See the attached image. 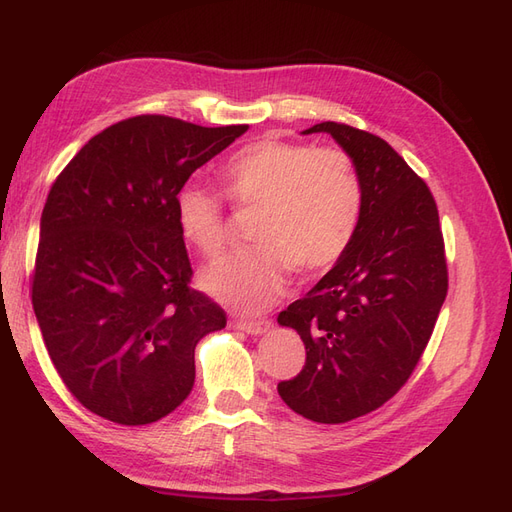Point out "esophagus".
<instances>
[{"label":"esophagus","instance_id":"1","mask_svg":"<svg viewBox=\"0 0 512 512\" xmlns=\"http://www.w3.org/2000/svg\"><path fill=\"white\" fill-rule=\"evenodd\" d=\"M232 324H235V329H241L250 335H260L271 327L269 320H235Z\"/></svg>","mask_w":512,"mask_h":512}]
</instances>
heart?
Returning a JSON list of instances; mask_svg holds the SVG:
<instances>
[{"mask_svg":"<svg viewBox=\"0 0 512 512\" xmlns=\"http://www.w3.org/2000/svg\"><path fill=\"white\" fill-rule=\"evenodd\" d=\"M220 177L232 205L258 207L256 245L203 275L211 297L235 312H265L284 294L292 269L314 275L335 267L359 232L365 190L346 149L265 136L232 151ZM226 198L200 181L185 183L175 198L183 237L207 260L228 245Z\"/></svg>","mask_w":512,"mask_h":512,"instance_id":"heart-1","label":"heart"}]
</instances>
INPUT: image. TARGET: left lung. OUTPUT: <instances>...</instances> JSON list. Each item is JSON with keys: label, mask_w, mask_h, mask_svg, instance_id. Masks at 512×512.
Listing matches in <instances>:
<instances>
[{"label": "left lung", "mask_w": 512, "mask_h": 512, "mask_svg": "<svg viewBox=\"0 0 512 512\" xmlns=\"http://www.w3.org/2000/svg\"><path fill=\"white\" fill-rule=\"evenodd\" d=\"M354 158L365 207L346 256L277 322L297 331L305 365L277 384L309 421L339 425L386 404L408 382L448 290L438 205L427 183L380 136L322 121Z\"/></svg>", "instance_id": "left-lung-1"}]
</instances>
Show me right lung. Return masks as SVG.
Wrapping results in <instances>:
<instances>
[{
  "mask_svg": "<svg viewBox=\"0 0 512 512\" xmlns=\"http://www.w3.org/2000/svg\"><path fill=\"white\" fill-rule=\"evenodd\" d=\"M247 126L168 115L108 126L46 196L29 277L44 346L68 391L106 421L147 425L194 386V348L226 312L192 288L175 198Z\"/></svg>",
  "mask_w": 512,
  "mask_h": 512,
  "instance_id": "1",
  "label": "right lung"
}]
</instances>
